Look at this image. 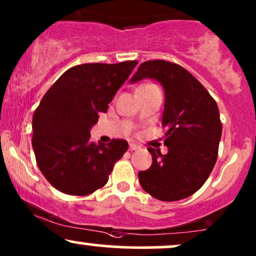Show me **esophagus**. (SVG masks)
I'll return each mask as SVG.
<instances>
[{
    "mask_svg": "<svg viewBox=\"0 0 256 256\" xmlns=\"http://www.w3.org/2000/svg\"><path fill=\"white\" fill-rule=\"evenodd\" d=\"M128 149H130V150H138V149H140V146L136 144V143H130V146H128Z\"/></svg>",
    "mask_w": 256,
    "mask_h": 256,
    "instance_id": "esophagus-1",
    "label": "esophagus"
}]
</instances>
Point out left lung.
Masks as SVG:
<instances>
[{
  "mask_svg": "<svg viewBox=\"0 0 256 256\" xmlns=\"http://www.w3.org/2000/svg\"><path fill=\"white\" fill-rule=\"evenodd\" d=\"M154 79L162 85V126L167 128V154L148 148L152 166L138 172L146 192L160 201H178L195 194L210 177L216 158L222 126L216 102L192 73L177 64L146 61L130 84Z\"/></svg>",
  "mask_w": 256,
  "mask_h": 256,
  "instance_id": "obj_1",
  "label": "left lung"
}]
</instances>
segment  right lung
I'll return each instance as SVG.
<instances>
[{
    "mask_svg": "<svg viewBox=\"0 0 256 256\" xmlns=\"http://www.w3.org/2000/svg\"><path fill=\"white\" fill-rule=\"evenodd\" d=\"M137 64H78L43 96L32 119V148L40 172L58 192L84 196L104 186L128 150L124 140L95 144L90 130Z\"/></svg>",
    "mask_w": 256,
    "mask_h": 256,
    "instance_id": "1",
    "label": "right lung"
}]
</instances>
